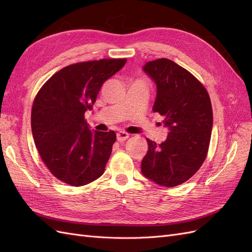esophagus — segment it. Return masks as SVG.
I'll return each instance as SVG.
<instances>
[{"mask_svg": "<svg viewBox=\"0 0 252 252\" xmlns=\"http://www.w3.org/2000/svg\"><path fill=\"white\" fill-rule=\"evenodd\" d=\"M129 138V134L125 131H120L117 133V140L119 142H124Z\"/></svg>", "mask_w": 252, "mask_h": 252, "instance_id": "1", "label": "esophagus"}]
</instances>
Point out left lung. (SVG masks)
Instances as JSON below:
<instances>
[{
  "label": "left lung",
  "instance_id": "1",
  "mask_svg": "<svg viewBox=\"0 0 252 252\" xmlns=\"http://www.w3.org/2000/svg\"><path fill=\"white\" fill-rule=\"evenodd\" d=\"M143 70L156 83L152 110L164 117L169 133L159 145L147 139L141 170L158 185L178 186L199 170L207 156L213 123L210 97L199 80L171 60L151 61Z\"/></svg>",
  "mask_w": 252,
  "mask_h": 252
}]
</instances>
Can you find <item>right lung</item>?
<instances>
[{"label":"right lung","mask_w":252,"mask_h":252,"mask_svg":"<svg viewBox=\"0 0 252 252\" xmlns=\"http://www.w3.org/2000/svg\"><path fill=\"white\" fill-rule=\"evenodd\" d=\"M126 62L104 59L66 66L34 98L32 130L36 149L50 172L66 184L83 186L104 173L116 132L91 131L84 114L93 108L103 83Z\"/></svg>","instance_id":"add662e5"}]
</instances>
